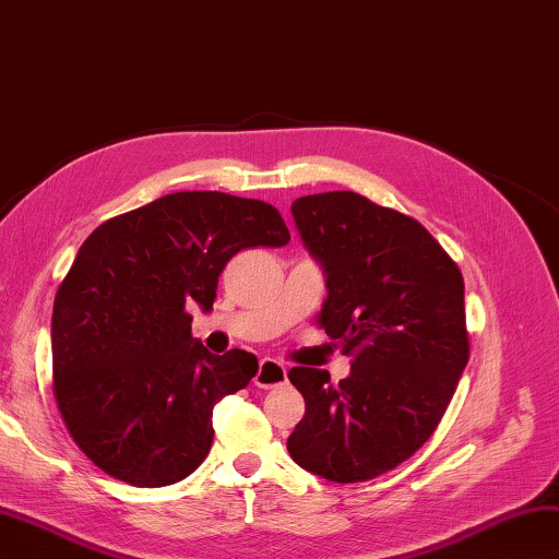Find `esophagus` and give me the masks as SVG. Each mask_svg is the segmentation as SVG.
I'll use <instances>...</instances> for the list:
<instances>
[{
	"label": "esophagus",
	"instance_id": "obj_1",
	"mask_svg": "<svg viewBox=\"0 0 559 559\" xmlns=\"http://www.w3.org/2000/svg\"><path fill=\"white\" fill-rule=\"evenodd\" d=\"M255 386L260 389H272V386H280L287 382V367H284L282 362L272 360V357H265V360H260V367H258V374L255 379Z\"/></svg>",
	"mask_w": 559,
	"mask_h": 559
}]
</instances>
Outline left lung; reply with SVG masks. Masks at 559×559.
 Listing matches in <instances>:
<instances>
[{
	"instance_id": "8db88e82",
	"label": "left lung",
	"mask_w": 559,
	"mask_h": 559,
	"mask_svg": "<svg viewBox=\"0 0 559 559\" xmlns=\"http://www.w3.org/2000/svg\"><path fill=\"white\" fill-rule=\"evenodd\" d=\"M292 216L329 287L319 325L353 365L338 384L292 367L307 411L287 450L329 481L374 479L433 436L455 394L469 360L465 280L416 218L362 194L299 197Z\"/></svg>"
}]
</instances>
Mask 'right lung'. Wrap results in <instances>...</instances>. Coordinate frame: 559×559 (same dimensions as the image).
<instances>
[{"label": "right lung", "mask_w": 559, "mask_h": 559, "mask_svg": "<svg viewBox=\"0 0 559 559\" xmlns=\"http://www.w3.org/2000/svg\"><path fill=\"white\" fill-rule=\"evenodd\" d=\"M287 243L275 206L224 192L167 194L92 230L56 294L50 345L60 416L94 465L133 487L202 465L214 406L258 357L209 353L187 309L212 311L236 252Z\"/></svg>", "instance_id": "1"}]
</instances>
